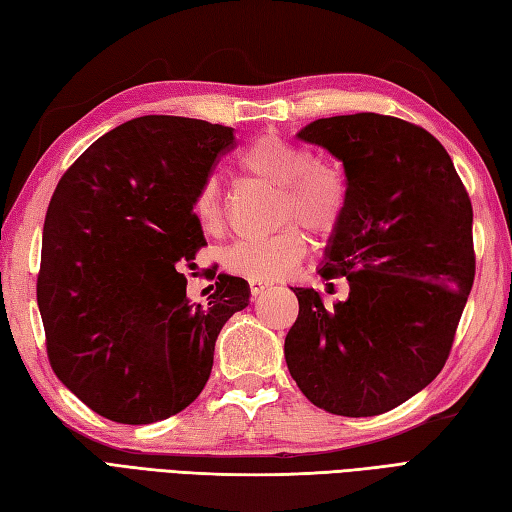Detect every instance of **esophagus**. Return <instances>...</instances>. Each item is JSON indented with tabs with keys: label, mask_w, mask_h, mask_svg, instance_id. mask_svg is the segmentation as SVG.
Listing matches in <instances>:
<instances>
[{
	"label": "esophagus",
	"mask_w": 512,
	"mask_h": 512,
	"mask_svg": "<svg viewBox=\"0 0 512 512\" xmlns=\"http://www.w3.org/2000/svg\"><path fill=\"white\" fill-rule=\"evenodd\" d=\"M248 286H250V295H253V297L262 295L264 290L270 288V284H268V281H264V279H250Z\"/></svg>",
	"instance_id": "esophagus-1"
}]
</instances>
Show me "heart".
<instances>
[{"label":"heart","mask_w":512,"mask_h":512,"mask_svg":"<svg viewBox=\"0 0 512 512\" xmlns=\"http://www.w3.org/2000/svg\"><path fill=\"white\" fill-rule=\"evenodd\" d=\"M239 167L279 189V222L297 220L312 233H330L339 224L347 202L345 178L339 169L317 162L310 149L264 134L239 154ZM193 215L202 233H222L224 209L215 182L202 184L195 193ZM306 246L301 228L288 224L275 235L237 239L222 253V266L248 279H277L306 255Z\"/></svg>","instance_id":"obj_1"}]
</instances>
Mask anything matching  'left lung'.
<instances>
[{
    "instance_id": "left-lung-1",
    "label": "left lung",
    "mask_w": 512,
    "mask_h": 512,
    "mask_svg": "<svg viewBox=\"0 0 512 512\" xmlns=\"http://www.w3.org/2000/svg\"><path fill=\"white\" fill-rule=\"evenodd\" d=\"M343 162L347 202L319 275L350 297L292 288L286 363L312 405L367 418L416 396L451 352L475 277L473 206L427 129L383 114L319 118L297 134Z\"/></svg>"
}]
</instances>
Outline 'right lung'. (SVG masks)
<instances>
[{
    "label": "right lung",
    "instance_id": "right-lung-1",
    "mask_svg": "<svg viewBox=\"0 0 512 512\" xmlns=\"http://www.w3.org/2000/svg\"><path fill=\"white\" fill-rule=\"evenodd\" d=\"M233 143V127L140 116L85 149L52 193L37 277L48 358L107 420L149 424L189 407L222 325L248 306L242 277L213 273L202 306L182 273L206 244L193 198Z\"/></svg>",
    "mask_w": 512,
    "mask_h": 512
}]
</instances>
